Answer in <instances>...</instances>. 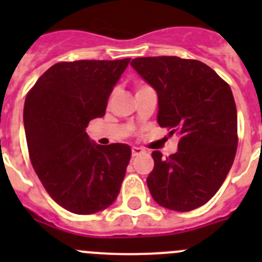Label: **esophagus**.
<instances>
[{
	"instance_id": "34e87169",
	"label": "esophagus",
	"mask_w": 262,
	"mask_h": 262,
	"mask_svg": "<svg viewBox=\"0 0 262 262\" xmlns=\"http://www.w3.org/2000/svg\"><path fill=\"white\" fill-rule=\"evenodd\" d=\"M142 152H143V149H142V148H139V147H133V148H132V156H133V157H136V156L141 155Z\"/></svg>"
}]
</instances>
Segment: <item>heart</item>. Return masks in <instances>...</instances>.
<instances>
[{
    "instance_id": "heart-1",
    "label": "heart",
    "mask_w": 262,
    "mask_h": 262,
    "mask_svg": "<svg viewBox=\"0 0 262 262\" xmlns=\"http://www.w3.org/2000/svg\"><path fill=\"white\" fill-rule=\"evenodd\" d=\"M142 87H146V86H139V89H142ZM139 89H138V90H139Z\"/></svg>"
}]
</instances>
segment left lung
Returning <instances> with one entry per match:
<instances>
[{
    "label": "left lung",
    "mask_w": 262,
    "mask_h": 262,
    "mask_svg": "<svg viewBox=\"0 0 262 262\" xmlns=\"http://www.w3.org/2000/svg\"><path fill=\"white\" fill-rule=\"evenodd\" d=\"M136 72L158 96L157 123L178 132V152L162 157L147 185L157 204L190 212L215 195L237 149V110L231 87L205 63L179 57L136 58Z\"/></svg>",
    "instance_id": "left-lung-1"
}]
</instances>
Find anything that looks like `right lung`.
<instances>
[{"label":"right lung","instance_id":"1","mask_svg":"<svg viewBox=\"0 0 262 262\" xmlns=\"http://www.w3.org/2000/svg\"><path fill=\"white\" fill-rule=\"evenodd\" d=\"M129 62L130 58L57 63L25 99L24 128L33 167L50 198L71 213L106 209L120 191L130 147L100 146L86 128L90 120L105 115Z\"/></svg>","mask_w":262,"mask_h":262}]
</instances>
